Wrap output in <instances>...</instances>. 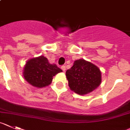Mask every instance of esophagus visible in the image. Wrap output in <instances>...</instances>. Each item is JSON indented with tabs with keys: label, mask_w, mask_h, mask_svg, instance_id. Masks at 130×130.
<instances>
[{
	"label": "esophagus",
	"mask_w": 130,
	"mask_h": 130,
	"mask_svg": "<svg viewBox=\"0 0 130 130\" xmlns=\"http://www.w3.org/2000/svg\"><path fill=\"white\" fill-rule=\"evenodd\" d=\"M61 69L63 70V71H65V69H66V68H65V65H62V66L61 67Z\"/></svg>",
	"instance_id": "obj_1"
}]
</instances>
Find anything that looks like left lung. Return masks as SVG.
<instances>
[{"instance_id": "left-lung-1", "label": "left lung", "mask_w": 130, "mask_h": 130, "mask_svg": "<svg viewBox=\"0 0 130 130\" xmlns=\"http://www.w3.org/2000/svg\"><path fill=\"white\" fill-rule=\"evenodd\" d=\"M70 89L79 95H86L100 85L101 72L91 62L80 59L74 61L71 68L66 71Z\"/></svg>"}]
</instances>
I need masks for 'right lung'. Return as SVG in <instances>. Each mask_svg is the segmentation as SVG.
I'll list each match as a JSON object with an SVG mask.
<instances>
[{"mask_svg":"<svg viewBox=\"0 0 130 130\" xmlns=\"http://www.w3.org/2000/svg\"><path fill=\"white\" fill-rule=\"evenodd\" d=\"M62 72L56 64L50 63L43 56L33 57L27 61L23 68V77L27 82L36 88H44L52 83L53 77Z\"/></svg>","mask_w":130,"mask_h":130,"instance_id":"right-lung-1","label":"right lung"}]
</instances>
